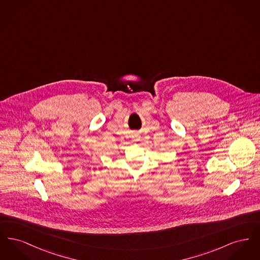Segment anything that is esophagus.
Returning a JSON list of instances; mask_svg holds the SVG:
<instances>
[{"mask_svg":"<svg viewBox=\"0 0 260 260\" xmlns=\"http://www.w3.org/2000/svg\"><path fill=\"white\" fill-rule=\"evenodd\" d=\"M135 141H138V140H140V136L138 135V134H136V136H135V139H134Z\"/></svg>","mask_w":260,"mask_h":260,"instance_id":"obj_1","label":"esophagus"}]
</instances>
